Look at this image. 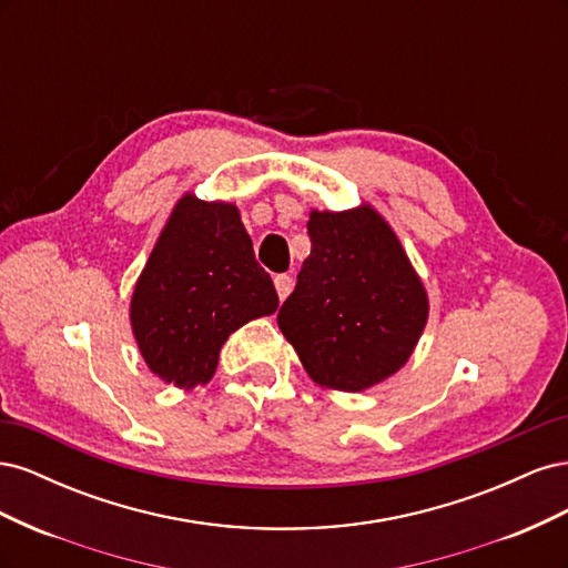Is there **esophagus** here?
Masks as SVG:
<instances>
[{"instance_id":"1","label":"esophagus","mask_w":568,"mask_h":568,"mask_svg":"<svg viewBox=\"0 0 568 568\" xmlns=\"http://www.w3.org/2000/svg\"><path fill=\"white\" fill-rule=\"evenodd\" d=\"M274 288H277L280 301H284L291 294V288H294V280H291L288 274H277V277H274Z\"/></svg>"}]
</instances>
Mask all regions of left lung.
Masks as SVG:
<instances>
[{"instance_id": "obj_1", "label": "left lung", "mask_w": 568, "mask_h": 568, "mask_svg": "<svg viewBox=\"0 0 568 568\" xmlns=\"http://www.w3.org/2000/svg\"><path fill=\"white\" fill-rule=\"evenodd\" d=\"M311 255L277 324L320 386L365 390L415 351L428 298L398 236L369 205L307 220Z\"/></svg>"}]
</instances>
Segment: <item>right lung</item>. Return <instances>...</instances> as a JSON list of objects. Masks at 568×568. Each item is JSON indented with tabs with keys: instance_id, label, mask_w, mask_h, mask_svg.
<instances>
[{
	"instance_id": "right-lung-1",
	"label": "right lung",
	"mask_w": 568,
	"mask_h": 568,
	"mask_svg": "<svg viewBox=\"0 0 568 568\" xmlns=\"http://www.w3.org/2000/svg\"><path fill=\"white\" fill-rule=\"evenodd\" d=\"M277 305L236 205L184 194L136 280L130 322L149 369L189 390L211 382L232 332Z\"/></svg>"
}]
</instances>
